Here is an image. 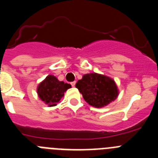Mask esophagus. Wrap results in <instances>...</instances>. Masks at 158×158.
<instances>
[{
    "mask_svg": "<svg viewBox=\"0 0 158 158\" xmlns=\"http://www.w3.org/2000/svg\"><path fill=\"white\" fill-rule=\"evenodd\" d=\"M70 85L73 86V87H74L75 85H76V81H72V82H71V83H70Z\"/></svg>",
    "mask_w": 158,
    "mask_h": 158,
    "instance_id": "obj_1",
    "label": "esophagus"
}]
</instances>
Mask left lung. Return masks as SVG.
Instances as JSON below:
<instances>
[{
    "label": "left lung",
    "instance_id": "obj_1",
    "mask_svg": "<svg viewBox=\"0 0 158 158\" xmlns=\"http://www.w3.org/2000/svg\"><path fill=\"white\" fill-rule=\"evenodd\" d=\"M88 104L96 107H102L114 101L118 96L115 81L106 76L97 73L84 75L76 84Z\"/></svg>",
    "mask_w": 158,
    "mask_h": 158
}]
</instances>
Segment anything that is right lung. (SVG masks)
<instances>
[{
    "mask_svg": "<svg viewBox=\"0 0 158 158\" xmlns=\"http://www.w3.org/2000/svg\"><path fill=\"white\" fill-rule=\"evenodd\" d=\"M69 88H71L69 84L59 81L55 77L49 75L40 84L37 93L40 99L51 107L57 105V103L64 96V93Z\"/></svg>",
    "mask_w": 158,
    "mask_h": 158,
    "instance_id": "obj_1",
    "label": "right lung"
}]
</instances>
